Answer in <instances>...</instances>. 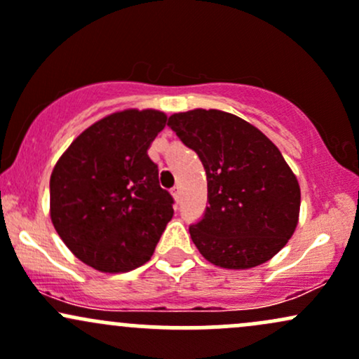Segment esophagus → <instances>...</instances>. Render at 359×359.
Masks as SVG:
<instances>
[{"mask_svg":"<svg viewBox=\"0 0 359 359\" xmlns=\"http://www.w3.org/2000/svg\"><path fill=\"white\" fill-rule=\"evenodd\" d=\"M171 195H172V198H175L176 203H178V201H180V188H178V187L172 188V190H171Z\"/></svg>","mask_w":359,"mask_h":359,"instance_id":"esophagus-1","label":"esophagus"}]
</instances>
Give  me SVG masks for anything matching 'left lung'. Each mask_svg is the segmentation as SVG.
Masks as SVG:
<instances>
[{
  "label": "left lung",
  "instance_id": "left-lung-1",
  "mask_svg": "<svg viewBox=\"0 0 359 359\" xmlns=\"http://www.w3.org/2000/svg\"><path fill=\"white\" fill-rule=\"evenodd\" d=\"M168 127L198 154L208 207L191 225L200 255L219 268L249 269L278 255L295 232L300 184L271 140L241 116L195 108Z\"/></svg>",
  "mask_w": 359,
  "mask_h": 359
}]
</instances>
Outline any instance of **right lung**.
Here are the masks:
<instances>
[{
    "instance_id": "right-lung-1",
    "label": "right lung",
    "mask_w": 359,
    "mask_h": 359,
    "mask_svg": "<svg viewBox=\"0 0 359 359\" xmlns=\"http://www.w3.org/2000/svg\"><path fill=\"white\" fill-rule=\"evenodd\" d=\"M166 120L154 108L103 116L72 140L52 169V224L72 255L96 271L142 266L172 219V198L147 156Z\"/></svg>"
}]
</instances>
